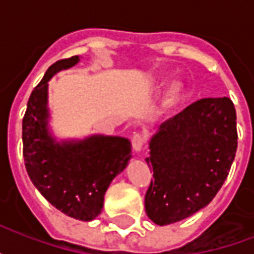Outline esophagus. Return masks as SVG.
<instances>
[{"label": "esophagus", "instance_id": "34e87169", "mask_svg": "<svg viewBox=\"0 0 254 254\" xmlns=\"http://www.w3.org/2000/svg\"><path fill=\"white\" fill-rule=\"evenodd\" d=\"M145 145V137L140 133H134L132 136V147L136 152H140Z\"/></svg>", "mask_w": 254, "mask_h": 254}]
</instances>
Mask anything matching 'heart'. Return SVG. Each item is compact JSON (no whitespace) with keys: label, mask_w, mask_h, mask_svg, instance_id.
Instances as JSON below:
<instances>
[{"label":"heart","mask_w":254,"mask_h":254,"mask_svg":"<svg viewBox=\"0 0 254 254\" xmlns=\"http://www.w3.org/2000/svg\"><path fill=\"white\" fill-rule=\"evenodd\" d=\"M180 95H181V88H180V85H173L170 87V89L167 91V95H166V103L167 105H173V103H176L178 98H180Z\"/></svg>","instance_id":"1"}]
</instances>
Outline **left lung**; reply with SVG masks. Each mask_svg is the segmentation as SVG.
Returning <instances> with one entry per match:
<instances>
[{
  "mask_svg": "<svg viewBox=\"0 0 254 254\" xmlns=\"http://www.w3.org/2000/svg\"><path fill=\"white\" fill-rule=\"evenodd\" d=\"M237 114L229 98H205L163 122L149 141L152 167L145 212L159 226L200 211L216 196L237 152Z\"/></svg>",
  "mask_w": 254,
  "mask_h": 254,
  "instance_id": "8db88e82",
  "label": "left lung"
}]
</instances>
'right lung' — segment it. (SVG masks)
<instances>
[{
	"instance_id": "obj_1",
	"label": "right lung",
	"mask_w": 254,
	"mask_h": 254,
	"mask_svg": "<svg viewBox=\"0 0 254 254\" xmlns=\"http://www.w3.org/2000/svg\"><path fill=\"white\" fill-rule=\"evenodd\" d=\"M78 61L74 56L53 64L32 91L23 118V156L31 181L53 207L89 222L102 212L106 190L127 167L132 145L102 134L58 143L49 132V80Z\"/></svg>"
}]
</instances>
